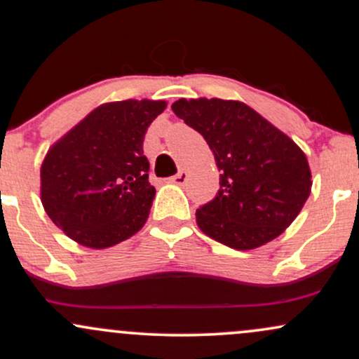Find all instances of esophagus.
<instances>
[{
  "label": "esophagus",
  "instance_id": "esophagus-1",
  "mask_svg": "<svg viewBox=\"0 0 359 359\" xmlns=\"http://www.w3.org/2000/svg\"><path fill=\"white\" fill-rule=\"evenodd\" d=\"M187 180H188V172L184 171V169H181L178 175L172 176L171 183H175V184H184V183H187Z\"/></svg>",
  "mask_w": 359,
  "mask_h": 359
}]
</instances>
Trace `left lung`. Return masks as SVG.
I'll use <instances>...</instances> for the list:
<instances>
[{"label": "left lung", "mask_w": 359, "mask_h": 359, "mask_svg": "<svg viewBox=\"0 0 359 359\" xmlns=\"http://www.w3.org/2000/svg\"><path fill=\"white\" fill-rule=\"evenodd\" d=\"M171 108L203 135L220 171L217 196L196 210L200 231L237 251L283 233L312 190L305 152L237 100L181 98Z\"/></svg>", "instance_id": "8db88e82"}]
</instances>
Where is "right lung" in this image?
Here are the masks:
<instances>
[{"instance_id":"obj_1","label":"right lung","mask_w":359,"mask_h":359,"mask_svg":"<svg viewBox=\"0 0 359 359\" xmlns=\"http://www.w3.org/2000/svg\"><path fill=\"white\" fill-rule=\"evenodd\" d=\"M166 107L164 100L103 103L49 147L40 166V201L69 239L104 249L144 227L156 188L142 142Z\"/></svg>"}]
</instances>
